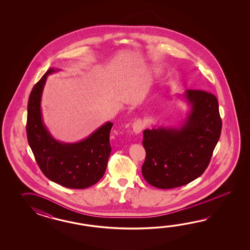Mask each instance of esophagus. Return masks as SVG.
<instances>
[{
	"instance_id": "obj_1",
	"label": "esophagus",
	"mask_w": 250,
	"mask_h": 250,
	"mask_svg": "<svg viewBox=\"0 0 250 250\" xmlns=\"http://www.w3.org/2000/svg\"><path fill=\"white\" fill-rule=\"evenodd\" d=\"M144 123L141 120H137L135 123L132 124L133 132L135 134H139L143 130Z\"/></svg>"
}]
</instances>
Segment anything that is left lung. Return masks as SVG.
Instances as JSON below:
<instances>
[{
  "instance_id": "8db88e82",
  "label": "left lung",
  "mask_w": 250,
  "mask_h": 250,
  "mask_svg": "<svg viewBox=\"0 0 250 250\" xmlns=\"http://www.w3.org/2000/svg\"><path fill=\"white\" fill-rule=\"evenodd\" d=\"M180 97L190 106L181 126L143 131L142 174L150 185L162 189L186 185L202 175L221 136L215 96L207 91L187 90Z\"/></svg>"
}]
</instances>
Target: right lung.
I'll list each match as a JSON object with an SVG mask.
<instances>
[{"label": "right lung", "instance_id": "obj_1", "mask_svg": "<svg viewBox=\"0 0 250 250\" xmlns=\"http://www.w3.org/2000/svg\"><path fill=\"white\" fill-rule=\"evenodd\" d=\"M48 69L34 85L27 104V135L38 166L50 181L69 188L96 184L106 170L112 151V123H104L87 138L77 143L56 140L42 122L41 99L48 75L59 71Z\"/></svg>", "mask_w": 250, "mask_h": 250}]
</instances>
